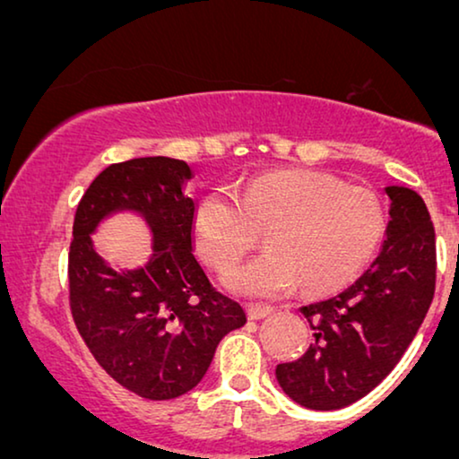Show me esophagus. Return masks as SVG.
<instances>
[{
  "label": "esophagus",
  "mask_w": 459,
  "mask_h": 459,
  "mask_svg": "<svg viewBox=\"0 0 459 459\" xmlns=\"http://www.w3.org/2000/svg\"><path fill=\"white\" fill-rule=\"evenodd\" d=\"M246 312H248L250 321H261V318L271 315V308L269 307H248L246 308Z\"/></svg>",
  "instance_id": "obj_1"
}]
</instances>
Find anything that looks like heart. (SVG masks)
Masks as SVG:
<instances>
[{"mask_svg":"<svg viewBox=\"0 0 459 459\" xmlns=\"http://www.w3.org/2000/svg\"><path fill=\"white\" fill-rule=\"evenodd\" d=\"M195 244L213 269L234 264L263 232L267 252L223 273L236 294L261 300L329 291L360 273L385 230L378 196L364 186L307 169L256 176L240 195L215 188L195 211Z\"/></svg>","mask_w":459,"mask_h":459,"instance_id":"b5f03b06","label":"heart"}]
</instances>
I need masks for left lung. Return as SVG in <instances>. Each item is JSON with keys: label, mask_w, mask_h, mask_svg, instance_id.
<instances>
[{"label": "left lung", "mask_w": 459, "mask_h": 459, "mask_svg": "<svg viewBox=\"0 0 459 459\" xmlns=\"http://www.w3.org/2000/svg\"><path fill=\"white\" fill-rule=\"evenodd\" d=\"M389 223L373 264L333 298L302 307L315 343L277 364L283 394L310 410H340L370 394L400 362L435 296V228L420 195L387 186Z\"/></svg>", "instance_id": "obj_1"}]
</instances>
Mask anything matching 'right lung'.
Returning a JSON list of instances; mask_svg holds the SVG:
<instances>
[{"label":"right lung","mask_w":459,"mask_h":459,"mask_svg":"<svg viewBox=\"0 0 459 459\" xmlns=\"http://www.w3.org/2000/svg\"><path fill=\"white\" fill-rule=\"evenodd\" d=\"M188 163L141 157L103 169L76 209L68 256L70 308L78 333L111 378L144 400H174L207 373L219 342L246 323L195 256L196 203L184 195ZM138 212L153 234L144 268L117 272L90 234L105 216Z\"/></svg>","instance_id":"right-lung-1"}]
</instances>
